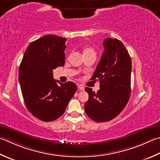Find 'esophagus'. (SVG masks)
I'll return each mask as SVG.
<instances>
[{
  "label": "esophagus",
  "instance_id": "obj_1",
  "mask_svg": "<svg viewBox=\"0 0 160 160\" xmlns=\"http://www.w3.org/2000/svg\"><path fill=\"white\" fill-rule=\"evenodd\" d=\"M78 89L80 90V91H83V90H84V86H83V85H82V84H78Z\"/></svg>",
  "mask_w": 160,
  "mask_h": 160
}]
</instances>
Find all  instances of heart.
Listing matches in <instances>:
<instances>
[{
    "mask_svg": "<svg viewBox=\"0 0 160 160\" xmlns=\"http://www.w3.org/2000/svg\"><path fill=\"white\" fill-rule=\"evenodd\" d=\"M87 54H93L96 55V52L94 50H93V48H91V47H86V48L84 49V55Z\"/></svg>",
    "mask_w": 160,
    "mask_h": 160,
    "instance_id": "obj_1",
    "label": "heart"
}]
</instances>
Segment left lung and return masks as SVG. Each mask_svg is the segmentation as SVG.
<instances>
[{"instance_id":"left-lung-1","label":"left lung","mask_w":160,"mask_h":160,"mask_svg":"<svg viewBox=\"0 0 160 160\" xmlns=\"http://www.w3.org/2000/svg\"><path fill=\"white\" fill-rule=\"evenodd\" d=\"M105 51L92 80L98 78L100 89L95 93L86 87L89 99L84 104L87 116L96 122H107L119 114L130 96L132 62L120 40L108 38Z\"/></svg>"}]
</instances>
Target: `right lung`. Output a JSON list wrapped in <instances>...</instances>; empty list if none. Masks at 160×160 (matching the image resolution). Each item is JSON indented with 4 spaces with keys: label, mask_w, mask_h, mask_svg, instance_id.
Instances as JSON below:
<instances>
[{
    "label": "right lung",
    "mask_w": 160,
    "mask_h": 160,
    "mask_svg": "<svg viewBox=\"0 0 160 160\" xmlns=\"http://www.w3.org/2000/svg\"><path fill=\"white\" fill-rule=\"evenodd\" d=\"M66 41L53 34L40 37L28 46L21 62L18 80L24 102L41 121L60 117L77 90L73 82L53 79V69L64 65Z\"/></svg>",
    "instance_id": "add662e5"
}]
</instances>
